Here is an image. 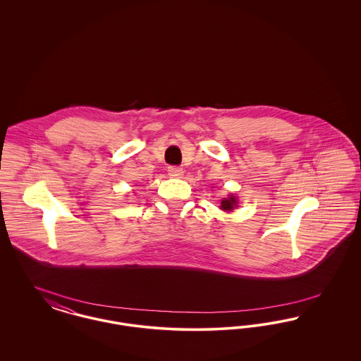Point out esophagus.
I'll use <instances>...</instances> for the list:
<instances>
[{
	"label": "esophagus",
	"mask_w": 361,
	"mask_h": 361,
	"mask_svg": "<svg viewBox=\"0 0 361 361\" xmlns=\"http://www.w3.org/2000/svg\"><path fill=\"white\" fill-rule=\"evenodd\" d=\"M168 173H169V176L171 177H181L183 176V173H184V171L181 169V168H178V166H169L168 168Z\"/></svg>",
	"instance_id": "esophagus-1"
}]
</instances>
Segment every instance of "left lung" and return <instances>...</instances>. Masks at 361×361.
I'll use <instances>...</instances> for the list:
<instances>
[{
    "label": "left lung",
    "mask_w": 361,
    "mask_h": 361,
    "mask_svg": "<svg viewBox=\"0 0 361 361\" xmlns=\"http://www.w3.org/2000/svg\"><path fill=\"white\" fill-rule=\"evenodd\" d=\"M235 207H237V197L233 196V195H228V197H224L221 200L219 208L224 209V211H227V212H231Z\"/></svg>",
    "instance_id": "8db88e82"
}]
</instances>
